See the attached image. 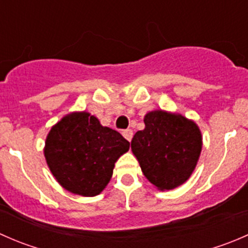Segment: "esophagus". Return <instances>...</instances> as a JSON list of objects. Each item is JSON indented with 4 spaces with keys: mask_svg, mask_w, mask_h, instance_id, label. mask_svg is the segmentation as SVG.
I'll return each mask as SVG.
<instances>
[{
    "mask_svg": "<svg viewBox=\"0 0 248 248\" xmlns=\"http://www.w3.org/2000/svg\"><path fill=\"white\" fill-rule=\"evenodd\" d=\"M122 136L128 140V141H131L132 137H133V131L132 129H124V131H122Z\"/></svg>",
    "mask_w": 248,
    "mask_h": 248,
    "instance_id": "obj_1",
    "label": "esophagus"
}]
</instances>
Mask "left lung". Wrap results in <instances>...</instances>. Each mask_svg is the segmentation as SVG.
I'll return each mask as SVG.
<instances>
[{
  "label": "left lung",
  "mask_w": 248,
  "mask_h": 248,
  "mask_svg": "<svg viewBox=\"0 0 248 248\" xmlns=\"http://www.w3.org/2000/svg\"><path fill=\"white\" fill-rule=\"evenodd\" d=\"M144 122L145 128L137 132L131 141L142 174L161 191L185 184L201 156L199 127L181 114L164 110L147 112Z\"/></svg>",
  "instance_id": "obj_1"
}]
</instances>
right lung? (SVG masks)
Instances as JSON below:
<instances>
[{
  "label": "right lung",
  "instance_id": "obj_1",
  "mask_svg": "<svg viewBox=\"0 0 248 248\" xmlns=\"http://www.w3.org/2000/svg\"><path fill=\"white\" fill-rule=\"evenodd\" d=\"M129 150L119 132L103 127L96 116L76 111L51 127L44 156L56 181L73 194L94 197L112 176L115 162Z\"/></svg>",
  "mask_w": 248,
  "mask_h": 248
}]
</instances>
